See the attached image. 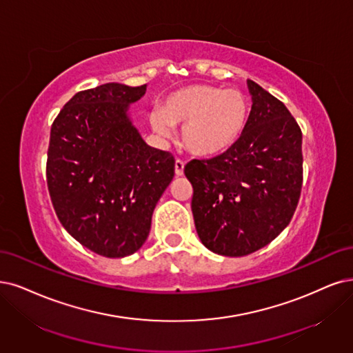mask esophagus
Masks as SVG:
<instances>
[{
    "instance_id": "1",
    "label": "esophagus",
    "mask_w": 353,
    "mask_h": 353,
    "mask_svg": "<svg viewBox=\"0 0 353 353\" xmlns=\"http://www.w3.org/2000/svg\"><path fill=\"white\" fill-rule=\"evenodd\" d=\"M183 170H185V161L177 159L174 164V173L176 176H183Z\"/></svg>"
}]
</instances>
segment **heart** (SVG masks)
Instances as JSON below:
<instances>
[{
  "label": "heart",
  "instance_id": "heart-1",
  "mask_svg": "<svg viewBox=\"0 0 353 353\" xmlns=\"http://www.w3.org/2000/svg\"><path fill=\"white\" fill-rule=\"evenodd\" d=\"M247 116L245 97L236 88L189 85L173 91L161 109L150 114L160 137L181 126V142L194 155H214L227 150L241 134Z\"/></svg>",
  "mask_w": 353,
  "mask_h": 353
}]
</instances>
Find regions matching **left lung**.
Segmentation results:
<instances>
[{"instance_id": "1", "label": "left lung", "mask_w": 353, "mask_h": 353, "mask_svg": "<svg viewBox=\"0 0 353 353\" xmlns=\"http://www.w3.org/2000/svg\"><path fill=\"white\" fill-rule=\"evenodd\" d=\"M252 110L240 138L212 159L192 160L198 236L211 252L250 254L291 223L303 188V132L285 104L249 80Z\"/></svg>"}]
</instances>
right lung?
I'll list each match as a JSON object with an SVG mask.
<instances>
[{
	"instance_id": "add662e5",
	"label": "right lung",
	"mask_w": 353,
	"mask_h": 353,
	"mask_svg": "<svg viewBox=\"0 0 353 353\" xmlns=\"http://www.w3.org/2000/svg\"><path fill=\"white\" fill-rule=\"evenodd\" d=\"M145 90L108 83L78 91L50 128L46 180L57 216L104 257L141 249L174 177L173 154L147 145L126 113Z\"/></svg>"
}]
</instances>
